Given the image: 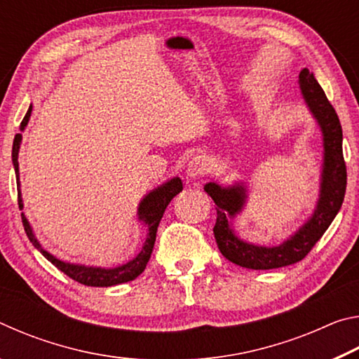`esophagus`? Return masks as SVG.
Instances as JSON below:
<instances>
[{
    "label": "esophagus",
    "instance_id": "esophagus-1",
    "mask_svg": "<svg viewBox=\"0 0 359 359\" xmlns=\"http://www.w3.org/2000/svg\"><path fill=\"white\" fill-rule=\"evenodd\" d=\"M208 169H209L208 158H205L204 155H196L191 158L190 163H188L187 174L190 175V177H201V175L208 172Z\"/></svg>",
    "mask_w": 359,
    "mask_h": 359
}]
</instances>
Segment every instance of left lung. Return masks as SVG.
<instances>
[{
  "label": "left lung",
  "instance_id": "left-lung-1",
  "mask_svg": "<svg viewBox=\"0 0 359 359\" xmlns=\"http://www.w3.org/2000/svg\"><path fill=\"white\" fill-rule=\"evenodd\" d=\"M299 85L304 100L323 131L325 145L321 194L311 220L304 224L293 238L285 241L278 247L247 244L236 238L229 224V218H233L244 205L245 188L242 185L222 188L214 182L204 187L205 193L214 199L217 205L214 236L218 248L231 263L247 267V269H277V267L294 264L306 258L307 253L325 234V231L330 228L345 198L347 166H345L342 151V126H340L336 109L327 101L323 88L307 68L301 71Z\"/></svg>",
  "mask_w": 359,
  "mask_h": 359
}]
</instances>
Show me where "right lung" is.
Masks as SVG:
<instances>
[{"label": "right lung", "mask_w": 359, "mask_h": 359, "mask_svg": "<svg viewBox=\"0 0 359 359\" xmlns=\"http://www.w3.org/2000/svg\"><path fill=\"white\" fill-rule=\"evenodd\" d=\"M32 106H29L28 112L25 117L22 120V130L25 128L29 115H32ZM20 141H22V135H15L14 137V144H12V163H14V169H15V177H17V187H20L19 182V161H17V156H19V149H20ZM182 182L179 177H175L172 180H169L168 184L158 187L156 190L149 193L147 196L142 199L141 205H139V220H142L149 228V234L147 239H145V244L142 247L141 253L137 255L135 259H131L130 263H126L123 266L114 267V269H101V267H92V266H81V264H69L65 263V261H60L55 257H52L50 253L46 252L44 248H41L39 242L34 239L33 231L29 228V224L27 222L25 215L22 214V223L23 228H25V233L28 236V239L32 244L38 248V250L44 255V257L50 261V263L58 267L60 271L65 272L66 276L72 280H76L82 285H87V287H112V285H118V283H125L130 280H135L137 276H141L145 266H147L151 250H154L155 245V239H156V229L158 224L161 222V217L165 214V210L168 208V204L171 203V199L175 196V194L182 191ZM17 201H19V209H23L22 204V196H20V188H17Z\"/></svg>", "instance_id": "1"}]
</instances>
